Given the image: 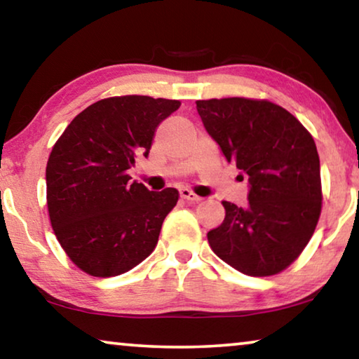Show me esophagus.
Returning a JSON list of instances; mask_svg holds the SVG:
<instances>
[{"label":"esophagus","mask_w":359,"mask_h":359,"mask_svg":"<svg viewBox=\"0 0 359 359\" xmlns=\"http://www.w3.org/2000/svg\"><path fill=\"white\" fill-rule=\"evenodd\" d=\"M180 198H184V200L187 201H200L201 196H198L196 194H194V191L189 190V189H180Z\"/></svg>","instance_id":"34e87169"}]
</instances>
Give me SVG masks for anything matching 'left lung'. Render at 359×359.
<instances>
[{
	"instance_id": "left-lung-1",
	"label": "left lung",
	"mask_w": 359,
	"mask_h": 359,
	"mask_svg": "<svg viewBox=\"0 0 359 359\" xmlns=\"http://www.w3.org/2000/svg\"><path fill=\"white\" fill-rule=\"evenodd\" d=\"M196 109L250 184L247 208L222 201L226 217L208 232L210 247L247 276L279 274L306 247L320 216V165L311 133L267 100H200Z\"/></svg>"
}]
</instances>
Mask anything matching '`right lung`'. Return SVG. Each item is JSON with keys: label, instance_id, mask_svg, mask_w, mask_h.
Instances as JSON below:
<instances>
[{"label": "right lung", "instance_id": "add662e5", "mask_svg": "<svg viewBox=\"0 0 359 359\" xmlns=\"http://www.w3.org/2000/svg\"><path fill=\"white\" fill-rule=\"evenodd\" d=\"M180 101L127 95L90 104L74 117L46 164L53 231L79 269L114 277L151 255L179 191H149L130 182L137 154L148 156L154 132Z\"/></svg>", "mask_w": 359, "mask_h": 359}]
</instances>
